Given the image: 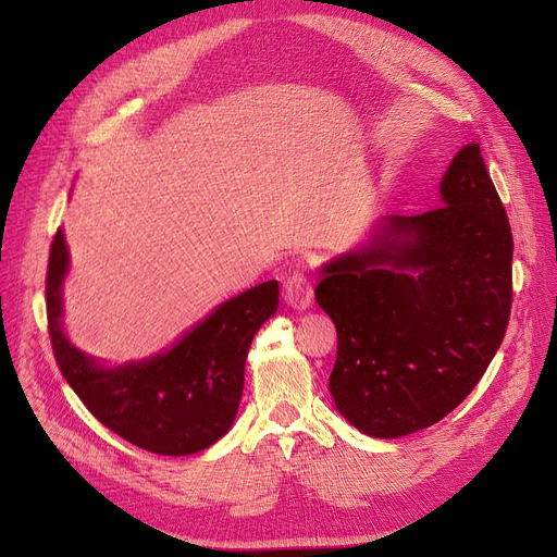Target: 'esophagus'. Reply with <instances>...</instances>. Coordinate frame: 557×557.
<instances>
[{
	"instance_id": "1",
	"label": "esophagus",
	"mask_w": 557,
	"mask_h": 557,
	"mask_svg": "<svg viewBox=\"0 0 557 557\" xmlns=\"http://www.w3.org/2000/svg\"><path fill=\"white\" fill-rule=\"evenodd\" d=\"M282 298L288 307H294L298 311L309 309V305L313 300V288H311L309 277L305 273L288 275L282 286Z\"/></svg>"
}]
</instances>
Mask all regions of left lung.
Segmentation results:
<instances>
[{
    "instance_id": "8db88e82",
    "label": "left lung",
    "mask_w": 557,
    "mask_h": 557,
    "mask_svg": "<svg viewBox=\"0 0 557 557\" xmlns=\"http://www.w3.org/2000/svg\"><path fill=\"white\" fill-rule=\"evenodd\" d=\"M441 202L418 216H379L363 246L318 271L315 302L338 336L330 393L372 437L449 416L506 336L512 234L479 144L454 156Z\"/></svg>"
}]
</instances>
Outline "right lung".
Instances as JSON below:
<instances>
[{"instance_id":"right-lung-1","label":"right lung","mask_w":557,"mask_h":557,"mask_svg":"<svg viewBox=\"0 0 557 557\" xmlns=\"http://www.w3.org/2000/svg\"><path fill=\"white\" fill-rule=\"evenodd\" d=\"M67 273L70 250L58 230L47 271L49 336L58 368L87 411L131 445L160 456H189L221 441L239 411L250 343L277 311V280L221 302L158 355L106 366L65 332Z\"/></svg>"}]
</instances>
